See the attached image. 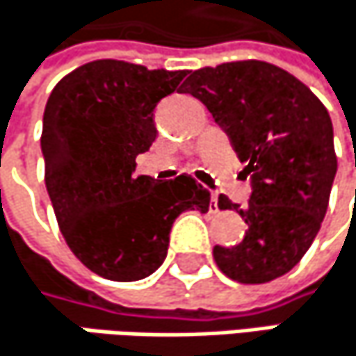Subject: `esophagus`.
I'll return each instance as SVG.
<instances>
[{
  "label": "esophagus",
  "instance_id": "1",
  "mask_svg": "<svg viewBox=\"0 0 356 356\" xmlns=\"http://www.w3.org/2000/svg\"><path fill=\"white\" fill-rule=\"evenodd\" d=\"M217 200H219L217 193H213V195H211V207H209V209H211V213H217V211H219V204H217Z\"/></svg>",
  "mask_w": 356,
  "mask_h": 356
}]
</instances>
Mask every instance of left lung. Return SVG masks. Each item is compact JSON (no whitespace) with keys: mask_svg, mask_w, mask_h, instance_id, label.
Returning a JSON list of instances; mask_svg holds the SVG:
<instances>
[{"mask_svg":"<svg viewBox=\"0 0 356 356\" xmlns=\"http://www.w3.org/2000/svg\"><path fill=\"white\" fill-rule=\"evenodd\" d=\"M227 133L252 180L248 207L219 197L248 223L238 245H215L229 279L258 285L283 277L320 232L336 176L330 114L289 71L264 61L202 67L184 81Z\"/></svg>","mask_w":356,"mask_h":356,"instance_id":"left-lung-1","label":"left lung"}]
</instances>
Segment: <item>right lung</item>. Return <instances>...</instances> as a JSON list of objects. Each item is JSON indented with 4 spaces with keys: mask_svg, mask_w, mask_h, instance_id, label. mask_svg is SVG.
Returning <instances> with one entry per match:
<instances>
[{
    "mask_svg": "<svg viewBox=\"0 0 356 356\" xmlns=\"http://www.w3.org/2000/svg\"><path fill=\"white\" fill-rule=\"evenodd\" d=\"M184 77L100 59L65 75L44 106V184L61 234L104 279L149 277L165 260L176 217L209 211L211 195L195 178L159 182L135 174V157L156 141L157 102Z\"/></svg>",
    "mask_w": 356,
    "mask_h": 356,
    "instance_id": "right-lung-1",
    "label": "right lung"
}]
</instances>
